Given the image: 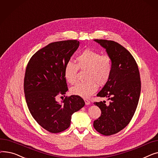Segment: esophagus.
I'll list each match as a JSON object with an SVG mask.
<instances>
[{"label":"esophagus","mask_w":158,"mask_h":158,"mask_svg":"<svg viewBox=\"0 0 158 158\" xmlns=\"http://www.w3.org/2000/svg\"><path fill=\"white\" fill-rule=\"evenodd\" d=\"M85 102L86 105H89V104H90V101H88V100H87V99H85Z\"/></svg>","instance_id":"34e87169"}]
</instances>
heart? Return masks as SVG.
Returning a JSON list of instances; mask_svg holds the SVG:
<instances>
[{"instance_id":"obj_1","label":"heart","mask_w":158,"mask_h":158,"mask_svg":"<svg viewBox=\"0 0 158 158\" xmlns=\"http://www.w3.org/2000/svg\"><path fill=\"white\" fill-rule=\"evenodd\" d=\"M76 64L66 63L63 69L64 77L69 83L73 85L77 80L79 69L86 70V81L78 82L70 89V93L82 98L93 95L99 86L105 85L110 79L113 69L111 58L107 55L91 49H85L76 57Z\"/></svg>"}]
</instances>
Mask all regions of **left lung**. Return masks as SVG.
Masks as SVG:
<instances>
[{
    "instance_id": "obj_1",
    "label": "left lung",
    "mask_w": 158,
    "mask_h": 158,
    "mask_svg": "<svg viewBox=\"0 0 158 158\" xmlns=\"http://www.w3.org/2000/svg\"><path fill=\"white\" fill-rule=\"evenodd\" d=\"M106 49L111 58L113 69L108 82L98 97L111 101L95 102L101 110V115L94 122V127L105 136L114 135L125 128L134 116L141 92V81L138 64L127 50L111 40H95Z\"/></svg>"
}]
</instances>
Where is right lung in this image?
I'll list each match as a JSON object with an SVG mask.
<instances>
[{
  "mask_svg": "<svg viewBox=\"0 0 158 158\" xmlns=\"http://www.w3.org/2000/svg\"><path fill=\"white\" fill-rule=\"evenodd\" d=\"M79 45L74 40L51 43L33 55L27 65L23 89L29 110L39 125L52 133L68 129L72 114L85 105L77 95L66 96L61 103L56 100L68 91L63 69Z\"/></svg>",
  "mask_w": 158,
  "mask_h": 158,
  "instance_id": "1",
  "label": "right lung"
}]
</instances>
